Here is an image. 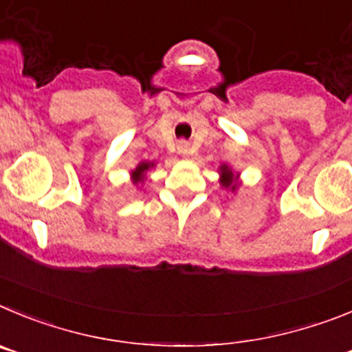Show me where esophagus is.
<instances>
[{
	"label": "esophagus",
	"instance_id": "1",
	"mask_svg": "<svg viewBox=\"0 0 352 352\" xmlns=\"http://www.w3.org/2000/svg\"><path fill=\"white\" fill-rule=\"evenodd\" d=\"M177 151H179V154H182V156H189V153H191V147H189L188 142H179L177 144Z\"/></svg>",
	"mask_w": 352,
	"mask_h": 352
}]
</instances>
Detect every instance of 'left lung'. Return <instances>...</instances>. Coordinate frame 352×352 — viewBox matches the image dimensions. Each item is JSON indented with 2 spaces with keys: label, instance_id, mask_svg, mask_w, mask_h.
Returning a JSON list of instances; mask_svg holds the SVG:
<instances>
[{
  "label": "left lung",
  "instance_id": "8db88e82",
  "mask_svg": "<svg viewBox=\"0 0 352 352\" xmlns=\"http://www.w3.org/2000/svg\"><path fill=\"white\" fill-rule=\"evenodd\" d=\"M219 170H221V180H219L221 186H223V188H226V189H231V191H235V189H236L235 173L231 172V168L228 166V164H221Z\"/></svg>",
  "mask_w": 352,
  "mask_h": 352
}]
</instances>
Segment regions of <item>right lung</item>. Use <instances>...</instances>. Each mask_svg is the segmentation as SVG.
I'll return each instance as SVG.
<instances>
[{"label":"right lung","instance_id":"right-lung-1","mask_svg":"<svg viewBox=\"0 0 352 352\" xmlns=\"http://www.w3.org/2000/svg\"><path fill=\"white\" fill-rule=\"evenodd\" d=\"M154 163H140L137 166V168L133 170L131 172V177H133V184H138V182H144V177H145V172H147L148 168H153Z\"/></svg>","mask_w":352,"mask_h":352}]
</instances>
